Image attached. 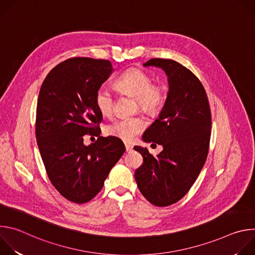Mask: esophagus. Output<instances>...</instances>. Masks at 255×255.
Here are the masks:
<instances>
[{
  "mask_svg": "<svg viewBox=\"0 0 255 255\" xmlns=\"http://www.w3.org/2000/svg\"><path fill=\"white\" fill-rule=\"evenodd\" d=\"M125 149H126V151H131L133 149V146L129 143H125Z\"/></svg>",
  "mask_w": 255,
  "mask_h": 255,
  "instance_id": "34e87169",
  "label": "esophagus"
}]
</instances>
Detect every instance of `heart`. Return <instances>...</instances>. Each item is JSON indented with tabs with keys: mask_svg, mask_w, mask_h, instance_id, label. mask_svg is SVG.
Returning a JSON list of instances; mask_svg holds the SVG:
<instances>
[{
	"mask_svg": "<svg viewBox=\"0 0 255 255\" xmlns=\"http://www.w3.org/2000/svg\"><path fill=\"white\" fill-rule=\"evenodd\" d=\"M115 89L124 95L135 98L140 110L149 115L157 114L165 100V87L154 84L152 77L140 68L126 70L114 83ZM95 106L101 115L110 117L113 113L114 98L110 91L100 88L95 94ZM145 128V122L139 117L122 118L105 127L107 135L132 141Z\"/></svg>",
	"mask_w": 255,
	"mask_h": 255,
	"instance_id": "b5f03b06",
	"label": "heart"
}]
</instances>
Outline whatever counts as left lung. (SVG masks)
<instances>
[{"label": "left lung", "instance_id": "obj_1", "mask_svg": "<svg viewBox=\"0 0 255 255\" xmlns=\"http://www.w3.org/2000/svg\"><path fill=\"white\" fill-rule=\"evenodd\" d=\"M149 65L165 71L169 91L158 119L142 138L162 145L163 150L154 157L147 148L134 146L143 157L135 180L145 199L166 207L184 198L199 176L209 152L212 118L206 91L190 69L163 58L144 64Z\"/></svg>", "mask_w": 255, "mask_h": 255}]
</instances>
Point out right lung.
<instances>
[{
  "label": "right lung",
  "instance_id": "right-lung-1",
  "mask_svg": "<svg viewBox=\"0 0 255 255\" xmlns=\"http://www.w3.org/2000/svg\"><path fill=\"white\" fill-rule=\"evenodd\" d=\"M113 72L110 60L68 58L46 76L36 109L35 133L53 187L66 200L84 204L102 190L112 167L125 151L114 136H100L102 115L95 94ZM86 133L98 136L89 147Z\"/></svg>",
  "mask_w": 255,
  "mask_h": 255
}]
</instances>
